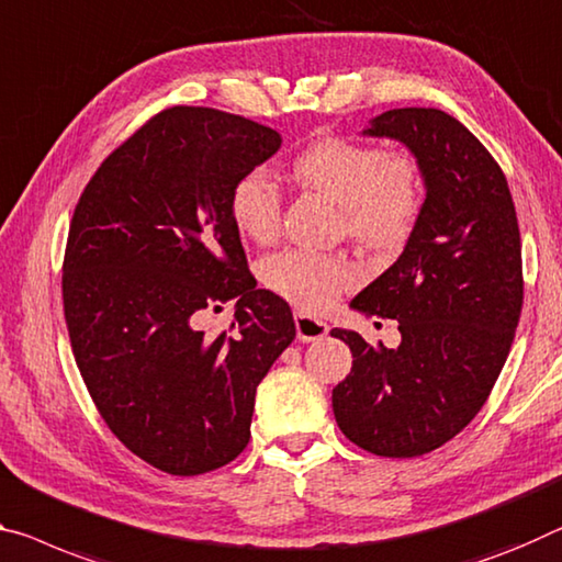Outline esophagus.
Here are the masks:
<instances>
[{
    "label": "esophagus",
    "mask_w": 562,
    "mask_h": 562,
    "mask_svg": "<svg viewBox=\"0 0 562 562\" xmlns=\"http://www.w3.org/2000/svg\"><path fill=\"white\" fill-rule=\"evenodd\" d=\"M295 327H297V337L302 342H315V340H323V337L327 335V323H323V319H317L313 315L307 313H295Z\"/></svg>",
    "instance_id": "esophagus-1"
}]
</instances>
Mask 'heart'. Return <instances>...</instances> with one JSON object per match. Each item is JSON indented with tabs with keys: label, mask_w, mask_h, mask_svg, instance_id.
Masks as SVG:
<instances>
[{
	"label": "heart",
	"mask_w": 562,
	"mask_h": 562,
	"mask_svg": "<svg viewBox=\"0 0 562 562\" xmlns=\"http://www.w3.org/2000/svg\"><path fill=\"white\" fill-rule=\"evenodd\" d=\"M292 175L340 204L347 235L370 249H393L405 243L420 212V177L407 153H385L342 137H325L295 157ZM229 210L239 233L267 245L280 235L282 194L262 169L243 175ZM262 278L305 313L327 310L342 292L360 282V267L345 252L282 249L267 257Z\"/></svg>",
	"instance_id": "obj_1"
}]
</instances>
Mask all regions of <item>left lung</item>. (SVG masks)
<instances>
[{"label": "left lung", "instance_id": "left-lung-1", "mask_svg": "<svg viewBox=\"0 0 562 562\" xmlns=\"http://www.w3.org/2000/svg\"><path fill=\"white\" fill-rule=\"evenodd\" d=\"M362 135L409 149L425 202L403 255L350 302L397 319L400 345L372 347L335 327L352 370L333 390V409L362 450L417 458L456 438L501 375L522 307L520 229L503 169L448 112L390 110Z\"/></svg>", "mask_w": 562, "mask_h": 562}]
</instances>
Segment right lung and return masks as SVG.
Listing matches in <instances>:
<instances>
[{
  "instance_id": "right-lung-1",
  "label": "right lung",
  "mask_w": 562,
  "mask_h": 562,
  "mask_svg": "<svg viewBox=\"0 0 562 562\" xmlns=\"http://www.w3.org/2000/svg\"><path fill=\"white\" fill-rule=\"evenodd\" d=\"M280 132L210 106H169L104 159L75 207L61 297L77 368L127 450L202 475L249 442L255 393L295 340L290 305L257 290L229 210ZM237 299L233 334L204 308Z\"/></svg>"
}]
</instances>
